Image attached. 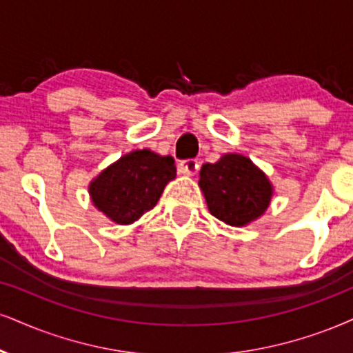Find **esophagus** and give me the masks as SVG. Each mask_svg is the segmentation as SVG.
<instances>
[{
    "instance_id": "obj_1",
    "label": "esophagus",
    "mask_w": 353,
    "mask_h": 353,
    "mask_svg": "<svg viewBox=\"0 0 353 353\" xmlns=\"http://www.w3.org/2000/svg\"><path fill=\"white\" fill-rule=\"evenodd\" d=\"M198 170H199V162L196 159H188V160H183V162L178 163V172H180L181 175L193 176Z\"/></svg>"
}]
</instances>
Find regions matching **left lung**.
Here are the masks:
<instances>
[{"label":"left lung","instance_id":"8db88e82","mask_svg":"<svg viewBox=\"0 0 353 353\" xmlns=\"http://www.w3.org/2000/svg\"><path fill=\"white\" fill-rule=\"evenodd\" d=\"M198 185L211 214L236 228L259 219L273 196L267 175L241 154H224L216 163H204Z\"/></svg>","mask_w":353,"mask_h":353}]
</instances>
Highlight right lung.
Masks as SVG:
<instances>
[{
	"instance_id": "obj_1",
	"label": "right lung",
	"mask_w": 353,
	"mask_h": 353,
	"mask_svg": "<svg viewBox=\"0 0 353 353\" xmlns=\"http://www.w3.org/2000/svg\"><path fill=\"white\" fill-rule=\"evenodd\" d=\"M175 176V160L170 155L132 150L91 181L90 196L98 211L116 224H132L155 206Z\"/></svg>"
}]
</instances>
